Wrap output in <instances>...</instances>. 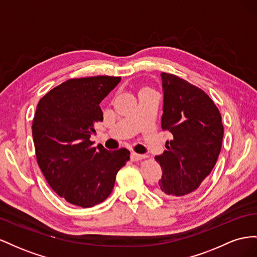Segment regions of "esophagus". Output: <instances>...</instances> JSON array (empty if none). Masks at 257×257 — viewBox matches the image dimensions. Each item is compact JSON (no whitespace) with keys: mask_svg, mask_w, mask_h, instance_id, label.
Returning a JSON list of instances; mask_svg holds the SVG:
<instances>
[{"mask_svg":"<svg viewBox=\"0 0 257 257\" xmlns=\"http://www.w3.org/2000/svg\"><path fill=\"white\" fill-rule=\"evenodd\" d=\"M130 157H131V160H133V161H139V160H142V159L146 158L145 155H142V154H138V153H135V152L131 153Z\"/></svg>","mask_w":257,"mask_h":257,"instance_id":"esophagus-1","label":"esophagus"}]
</instances>
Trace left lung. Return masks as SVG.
Wrapping results in <instances>:
<instances>
[{
    "label": "left lung",
    "mask_w": 257,
    "mask_h": 257,
    "mask_svg": "<svg viewBox=\"0 0 257 257\" xmlns=\"http://www.w3.org/2000/svg\"><path fill=\"white\" fill-rule=\"evenodd\" d=\"M164 114L161 127L173 139L156 156L163 177L155 192L166 198L194 194L213 169L222 149L224 127L208 94L187 80L161 73Z\"/></svg>",
    "instance_id": "8db88e82"
}]
</instances>
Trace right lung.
I'll use <instances>...</instances> for the list:
<instances>
[{"mask_svg": "<svg viewBox=\"0 0 257 257\" xmlns=\"http://www.w3.org/2000/svg\"><path fill=\"white\" fill-rule=\"evenodd\" d=\"M117 76L71 78L48 91L32 121L36 160L49 186L77 207L91 208L112 193L116 174L130 159L127 149L107 151L89 140L103 121L100 102Z\"/></svg>", "mask_w": 257, "mask_h": 257, "instance_id": "add662e5", "label": "right lung"}]
</instances>
